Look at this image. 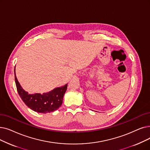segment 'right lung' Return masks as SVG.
I'll use <instances>...</instances> for the list:
<instances>
[{
  "instance_id": "add662e5",
  "label": "right lung",
  "mask_w": 150,
  "mask_h": 150,
  "mask_svg": "<svg viewBox=\"0 0 150 150\" xmlns=\"http://www.w3.org/2000/svg\"><path fill=\"white\" fill-rule=\"evenodd\" d=\"M15 80L19 96L31 110L38 113H47L55 111L61 106L64 94L67 88V84L43 94L40 93L30 94L25 91L18 82L15 74Z\"/></svg>"
}]
</instances>
